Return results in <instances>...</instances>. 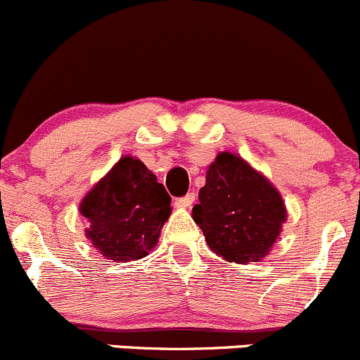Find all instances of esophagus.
<instances>
[{
	"label": "esophagus",
	"mask_w": 360,
	"mask_h": 360,
	"mask_svg": "<svg viewBox=\"0 0 360 360\" xmlns=\"http://www.w3.org/2000/svg\"><path fill=\"white\" fill-rule=\"evenodd\" d=\"M193 202H195V193H188V195H184V196H181V198H177L176 200V205L177 207H184V209H186V207H191L193 205Z\"/></svg>",
	"instance_id": "esophagus-1"
}]
</instances>
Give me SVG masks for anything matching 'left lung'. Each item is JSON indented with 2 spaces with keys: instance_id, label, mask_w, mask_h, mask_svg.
<instances>
[{
  "instance_id": "obj_1",
  "label": "left lung",
  "mask_w": 360,
  "mask_h": 360,
  "mask_svg": "<svg viewBox=\"0 0 360 360\" xmlns=\"http://www.w3.org/2000/svg\"><path fill=\"white\" fill-rule=\"evenodd\" d=\"M193 219L212 252L236 264L259 262L281 233L286 209L269 181L236 155L219 153L207 170Z\"/></svg>"
}]
</instances>
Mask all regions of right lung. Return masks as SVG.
Segmentation results:
<instances>
[{"mask_svg":"<svg viewBox=\"0 0 360 360\" xmlns=\"http://www.w3.org/2000/svg\"><path fill=\"white\" fill-rule=\"evenodd\" d=\"M86 236L115 262L143 259L170 215V196L138 158L124 157L82 200Z\"/></svg>","mask_w":360,"mask_h":360,"instance_id":"right-lung-1","label":"right lung"}]
</instances>
